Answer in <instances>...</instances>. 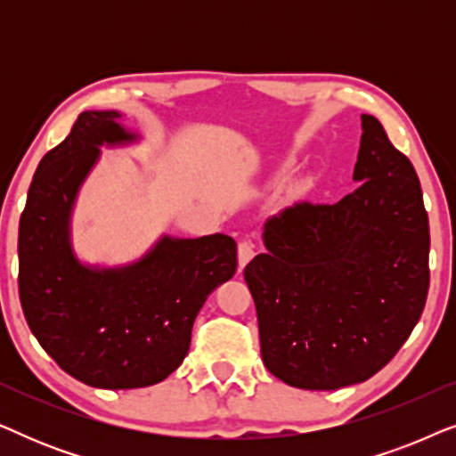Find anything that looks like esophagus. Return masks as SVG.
<instances>
[{
    "label": "esophagus",
    "mask_w": 456,
    "mask_h": 456,
    "mask_svg": "<svg viewBox=\"0 0 456 456\" xmlns=\"http://www.w3.org/2000/svg\"><path fill=\"white\" fill-rule=\"evenodd\" d=\"M253 255H255L253 242L251 240H240L239 242V265L245 267L248 261L253 259Z\"/></svg>",
    "instance_id": "1"
}]
</instances>
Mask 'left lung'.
I'll return each instance as SVG.
<instances>
[{
  "instance_id": "obj_1",
  "label": "left lung",
  "mask_w": 456,
  "mask_h": 456,
  "mask_svg": "<svg viewBox=\"0 0 456 456\" xmlns=\"http://www.w3.org/2000/svg\"><path fill=\"white\" fill-rule=\"evenodd\" d=\"M353 178L334 205L295 203L264 226L245 280L270 373L336 390L378 373L413 332L429 289V222L413 164L361 116Z\"/></svg>"
}]
</instances>
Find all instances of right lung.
Listing matches in <instances>:
<instances>
[{
  "instance_id": "obj_1",
  "label": "right lung",
  "mask_w": 456,
  "mask_h": 456,
  "mask_svg": "<svg viewBox=\"0 0 456 456\" xmlns=\"http://www.w3.org/2000/svg\"><path fill=\"white\" fill-rule=\"evenodd\" d=\"M118 111H85L37 167L18 228V292L27 323L66 373L95 388H145L178 370L208 297L236 272L226 234L164 236L141 261L86 267L70 247V211L99 145L130 142Z\"/></svg>"
}]
</instances>
